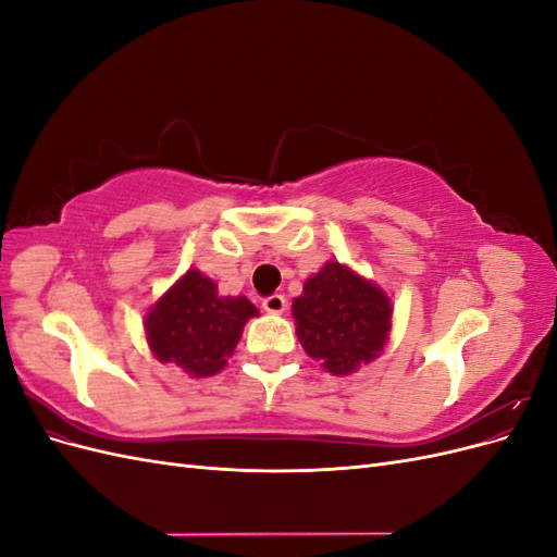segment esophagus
Masks as SVG:
<instances>
[{
    "instance_id": "esophagus-1",
    "label": "esophagus",
    "mask_w": 557,
    "mask_h": 557,
    "mask_svg": "<svg viewBox=\"0 0 557 557\" xmlns=\"http://www.w3.org/2000/svg\"><path fill=\"white\" fill-rule=\"evenodd\" d=\"M285 307H288V301H285L283 295H269L262 299V309L267 313H283Z\"/></svg>"
}]
</instances>
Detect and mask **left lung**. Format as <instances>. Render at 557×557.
Wrapping results in <instances>:
<instances>
[{"label": "left lung", "mask_w": 557, "mask_h": 557, "mask_svg": "<svg viewBox=\"0 0 557 557\" xmlns=\"http://www.w3.org/2000/svg\"><path fill=\"white\" fill-rule=\"evenodd\" d=\"M293 315L301 348L334 376H348L379 358L393 327L391 297L334 260L307 278Z\"/></svg>", "instance_id": "obj_1"}]
</instances>
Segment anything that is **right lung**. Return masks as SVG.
I'll return each mask as SVG.
<instances>
[{"label":"right lung","instance_id":"1","mask_svg":"<svg viewBox=\"0 0 557 557\" xmlns=\"http://www.w3.org/2000/svg\"><path fill=\"white\" fill-rule=\"evenodd\" d=\"M252 315L258 309L244 295L223 297L215 281L188 269L146 313V342L160 362L207 379L227 364Z\"/></svg>","mask_w":557,"mask_h":557}]
</instances>
